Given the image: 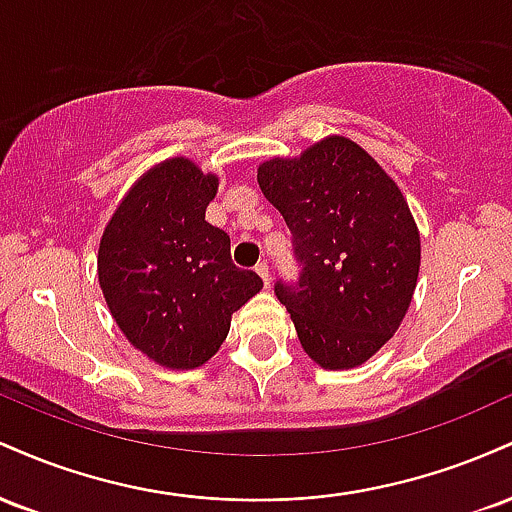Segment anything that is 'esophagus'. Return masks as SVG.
I'll return each instance as SVG.
<instances>
[{"instance_id": "1", "label": "esophagus", "mask_w": 512, "mask_h": 512, "mask_svg": "<svg viewBox=\"0 0 512 512\" xmlns=\"http://www.w3.org/2000/svg\"><path fill=\"white\" fill-rule=\"evenodd\" d=\"M255 272L262 276V281H264V286H269V281H272V274H269V264L267 262H260L255 267Z\"/></svg>"}]
</instances>
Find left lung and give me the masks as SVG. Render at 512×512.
<instances>
[{"label":"left lung","instance_id":"obj_1","mask_svg":"<svg viewBox=\"0 0 512 512\" xmlns=\"http://www.w3.org/2000/svg\"><path fill=\"white\" fill-rule=\"evenodd\" d=\"M257 182L301 264L296 284L276 281L274 293L305 354L330 370L361 366L402 325L419 279L421 240L407 199L346 137L262 163Z\"/></svg>","mask_w":512,"mask_h":512}]
</instances>
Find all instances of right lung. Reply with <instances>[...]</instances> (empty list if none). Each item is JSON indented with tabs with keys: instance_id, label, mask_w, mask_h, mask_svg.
<instances>
[{
	"instance_id": "right-lung-1",
	"label": "right lung",
	"mask_w": 512,
	"mask_h": 512,
	"mask_svg": "<svg viewBox=\"0 0 512 512\" xmlns=\"http://www.w3.org/2000/svg\"><path fill=\"white\" fill-rule=\"evenodd\" d=\"M219 178L168 158L132 185L98 248V281L117 327L158 366L207 363L231 315L262 279L231 260V238L204 221Z\"/></svg>"
}]
</instances>
